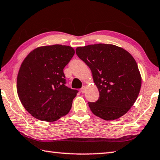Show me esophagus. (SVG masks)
I'll return each instance as SVG.
<instances>
[{"label": "esophagus", "mask_w": 160, "mask_h": 160, "mask_svg": "<svg viewBox=\"0 0 160 160\" xmlns=\"http://www.w3.org/2000/svg\"><path fill=\"white\" fill-rule=\"evenodd\" d=\"M86 87L85 86H83L82 88H81V92H82V93H84V92H86Z\"/></svg>", "instance_id": "obj_1"}]
</instances>
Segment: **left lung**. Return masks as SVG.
<instances>
[{"label": "left lung", "mask_w": 160, "mask_h": 160, "mask_svg": "<svg viewBox=\"0 0 160 160\" xmlns=\"http://www.w3.org/2000/svg\"><path fill=\"white\" fill-rule=\"evenodd\" d=\"M76 53L91 70L99 92L88 106L95 116L105 120L122 116L133 106L141 86L137 63L125 49L113 44L79 47Z\"/></svg>", "instance_id": "obj_1"}]
</instances>
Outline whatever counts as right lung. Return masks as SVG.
<instances>
[{
    "label": "right lung",
    "mask_w": 160,
    "mask_h": 160,
    "mask_svg": "<svg viewBox=\"0 0 160 160\" xmlns=\"http://www.w3.org/2000/svg\"><path fill=\"white\" fill-rule=\"evenodd\" d=\"M74 53L70 46L49 45L36 48L23 60L17 75V94L35 118L53 122L70 112L78 91L65 86L63 69Z\"/></svg>",
    "instance_id": "right-lung-1"
}]
</instances>
